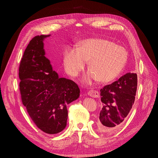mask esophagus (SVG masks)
<instances>
[{
	"mask_svg": "<svg viewBox=\"0 0 158 158\" xmlns=\"http://www.w3.org/2000/svg\"><path fill=\"white\" fill-rule=\"evenodd\" d=\"M87 94L89 96L92 97H94V98H97L99 96V94H98V92H97V91H95V90H94V89L89 90L88 92H87Z\"/></svg>",
	"mask_w": 158,
	"mask_h": 158,
	"instance_id": "1",
	"label": "esophagus"
}]
</instances>
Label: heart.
Here are the masks:
<instances>
[{"mask_svg":"<svg viewBox=\"0 0 158 158\" xmlns=\"http://www.w3.org/2000/svg\"><path fill=\"white\" fill-rule=\"evenodd\" d=\"M88 60L89 70L83 82L91 84L97 80L107 82L117 77L127 60L125 48L104 39H88L81 41L79 48L69 47L63 54L64 68L69 76L76 77Z\"/></svg>","mask_w":158,"mask_h":158,"instance_id":"1","label":"heart"}]
</instances>
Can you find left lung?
Here are the masks:
<instances>
[{
	"instance_id": "obj_1",
	"label": "left lung",
	"mask_w": 158,
	"mask_h": 158,
	"mask_svg": "<svg viewBox=\"0 0 158 158\" xmlns=\"http://www.w3.org/2000/svg\"><path fill=\"white\" fill-rule=\"evenodd\" d=\"M136 89V73H127L101 89L102 107L97 123L99 130L111 132L122 125L134 104Z\"/></svg>"
}]
</instances>
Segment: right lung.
I'll return each instance as SVG.
<instances>
[{
    "label": "right lung",
    "instance_id": "right-lung-1",
    "mask_svg": "<svg viewBox=\"0 0 158 158\" xmlns=\"http://www.w3.org/2000/svg\"><path fill=\"white\" fill-rule=\"evenodd\" d=\"M51 35L33 38L23 52L19 67L22 104L36 126L45 133L61 132L66 126L67 106L80 95L73 81L60 78L45 56L44 40Z\"/></svg>",
    "mask_w": 158,
    "mask_h": 158
}]
</instances>
